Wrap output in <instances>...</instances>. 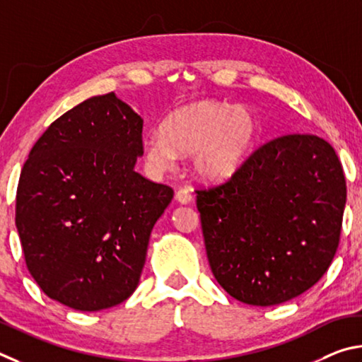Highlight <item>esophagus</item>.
<instances>
[{
  "label": "esophagus",
  "instance_id": "esophagus-1",
  "mask_svg": "<svg viewBox=\"0 0 362 362\" xmlns=\"http://www.w3.org/2000/svg\"><path fill=\"white\" fill-rule=\"evenodd\" d=\"M175 199L180 202L181 205H189L192 202V194H191V191H189V189H180V191L176 192Z\"/></svg>",
  "mask_w": 362,
  "mask_h": 362
}]
</instances>
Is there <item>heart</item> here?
Masks as SVG:
<instances>
[{
    "instance_id": "heart-1",
    "label": "heart",
    "mask_w": 362,
    "mask_h": 362,
    "mask_svg": "<svg viewBox=\"0 0 362 362\" xmlns=\"http://www.w3.org/2000/svg\"><path fill=\"white\" fill-rule=\"evenodd\" d=\"M261 133L257 114L250 106L218 100L182 105L163 120L162 133L144 139L146 162L167 171L176 154L191 156L192 173L206 182L230 180L248 160Z\"/></svg>"
}]
</instances>
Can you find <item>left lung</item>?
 I'll return each mask as SVG.
<instances>
[{"instance_id":"left-lung-1","label":"left lung","mask_w":362,"mask_h":362,"mask_svg":"<svg viewBox=\"0 0 362 362\" xmlns=\"http://www.w3.org/2000/svg\"><path fill=\"white\" fill-rule=\"evenodd\" d=\"M345 202L331 144L315 135L272 139L226 185L197 191L214 278L248 305H278L305 293L337 251Z\"/></svg>"}]
</instances>
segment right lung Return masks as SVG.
I'll return each mask as SVG.
<instances>
[{"mask_svg":"<svg viewBox=\"0 0 362 362\" xmlns=\"http://www.w3.org/2000/svg\"><path fill=\"white\" fill-rule=\"evenodd\" d=\"M143 119L116 93L87 98L37 139L17 187L25 262L44 294L79 312L129 299L173 189L135 171Z\"/></svg>","mask_w":362,"mask_h":362,"instance_id":"obj_1","label":"right lung"}]
</instances>
